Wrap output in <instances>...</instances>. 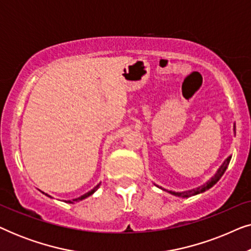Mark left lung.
I'll list each match as a JSON object with an SVG mask.
<instances>
[{
	"instance_id": "1",
	"label": "left lung",
	"mask_w": 251,
	"mask_h": 251,
	"mask_svg": "<svg viewBox=\"0 0 251 251\" xmlns=\"http://www.w3.org/2000/svg\"><path fill=\"white\" fill-rule=\"evenodd\" d=\"M229 161H231V156H228L227 159L224 161V163L222 164L221 168H219L217 173L214 177L211 178L210 180H208L207 183L204 185H202V186H199L197 188H193V190H190V191H185V192H173V191H168L170 194L173 195H176V197H180V198H188V197H192V195H195V194H199V193H202V192L209 190V188L214 186V185L217 183V181L221 179V177L224 175L225 170L227 169V166L229 163Z\"/></svg>"
}]
</instances>
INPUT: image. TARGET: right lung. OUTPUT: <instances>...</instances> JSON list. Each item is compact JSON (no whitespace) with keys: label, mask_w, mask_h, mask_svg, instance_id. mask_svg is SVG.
<instances>
[{"label":"right lung","mask_w":251,"mask_h":251,"mask_svg":"<svg viewBox=\"0 0 251 251\" xmlns=\"http://www.w3.org/2000/svg\"><path fill=\"white\" fill-rule=\"evenodd\" d=\"M99 186H100V184H98L97 186H96L95 188H92V190H91L90 192H88V193L83 194V195H82V197H80V198H76V199H73V200H68V201H65V202H67V203H74V202H77V201H81V200H83V199L88 198V197H90L91 194H94L95 192L98 190ZM47 195H48V194H47ZM48 197H49V195H48Z\"/></svg>","instance_id":"right-lung-1"}]
</instances>
